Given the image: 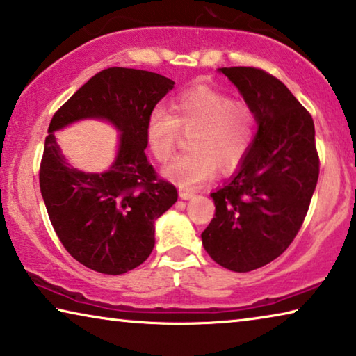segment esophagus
<instances>
[{
    "instance_id": "34e87169",
    "label": "esophagus",
    "mask_w": 356,
    "mask_h": 356,
    "mask_svg": "<svg viewBox=\"0 0 356 356\" xmlns=\"http://www.w3.org/2000/svg\"><path fill=\"white\" fill-rule=\"evenodd\" d=\"M179 197H181V199H184V200H189V199H193L194 197V193L193 191H189V189H179Z\"/></svg>"
}]
</instances>
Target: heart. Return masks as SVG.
Wrapping results in <instances>:
<instances>
[{
    "label": "heart",
    "mask_w": 356,
    "mask_h": 356,
    "mask_svg": "<svg viewBox=\"0 0 356 356\" xmlns=\"http://www.w3.org/2000/svg\"><path fill=\"white\" fill-rule=\"evenodd\" d=\"M256 118L247 103L222 92L197 87L172 103V113L154 108L146 121L151 154L165 162L177 149L181 130L193 151L177 156L163 175L183 189H197L215 177L216 165L231 172L243 162L254 136Z\"/></svg>",
    "instance_id": "obj_1"
}]
</instances>
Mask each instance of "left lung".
<instances>
[{"mask_svg":"<svg viewBox=\"0 0 356 356\" xmlns=\"http://www.w3.org/2000/svg\"><path fill=\"white\" fill-rule=\"evenodd\" d=\"M220 71L253 109L258 134L231 181L210 194L216 210L202 243L220 266L250 272L278 258L302 226L320 173L315 125L275 76L251 67Z\"/></svg>","mask_w":356,"mask_h":356,"instance_id":"8db88e82","label":"left lung"}]
</instances>
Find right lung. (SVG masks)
I'll use <instances>...</instances> for the list:
<instances>
[{
	"instance_id": "1",
	"label": "right lung",
	"mask_w": 356,
	"mask_h": 356,
	"mask_svg": "<svg viewBox=\"0 0 356 356\" xmlns=\"http://www.w3.org/2000/svg\"><path fill=\"white\" fill-rule=\"evenodd\" d=\"M173 84L151 71L106 68L49 124L40 167L42 199L65 250L92 270L121 275L143 264L154 248V221L178 199L177 188L157 177L145 154L147 116ZM81 118H103L122 132L109 171L81 172L59 151L53 132Z\"/></svg>"
}]
</instances>
